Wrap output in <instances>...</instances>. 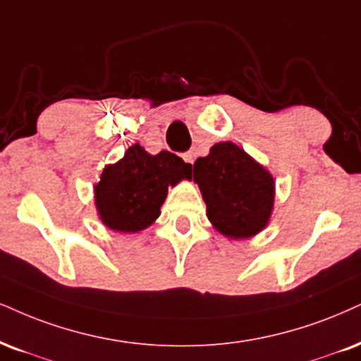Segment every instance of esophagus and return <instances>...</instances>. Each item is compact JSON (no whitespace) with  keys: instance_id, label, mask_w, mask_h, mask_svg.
Returning <instances> with one entry per match:
<instances>
[{"instance_id":"1","label":"esophagus","mask_w":361,"mask_h":361,"mask_svg":"<svg viewBox=\"0 0 361 361\" xmlns=\"http://www.w3.org/2000/svg\"><path fill=\"white\" fill-rule=\"evenodd\" d=\"M182 157H184V160L188 164H194V154L192 152H185L184 155H182Z\"/></svg>"}]
</instances>
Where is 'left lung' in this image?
Here are the masks:
<instances>
[{
  "mask_svg": "<svg viewBox=\"0 0 361 361\" xmlns=\"http://www.w3.org/2000/svg\"><path fill=\"white\" fill-rule=\"evenodd\" d=\"M207 219L222 235L251 238L268 226L274 204L273 176L233 142H219L192 167Z\"/></svg>",
  "mask_w": 361,
  "mask_h": 361,
  "instance_id": "1",
  "label": "left lung"
}]
</instances>
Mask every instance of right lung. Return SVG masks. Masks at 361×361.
Masks as SVG:
<instances>
[{
  "label": "right lung",
  "mask_w": 361,
  "mask_h": 361,
  "mask_svg": "<svg viewBox=\"0 0 361 361\" xmlns=\"http://www.w3.org/2000/svg\"><path fill=\"white\" fill-rule=\"evenodd\" d=\"M190 177V164L162 150L149 154L140 144L128 147L118 162L104 169L95 184V206L106 228L139 233L160 216L169 185Z\"/></svg>",
  "instance_id": "obj_1"
}]
</instances>
